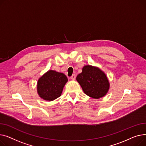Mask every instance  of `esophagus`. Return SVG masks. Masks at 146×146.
Returning <instances> with one entry per match:
<instances>
[{
	"instance_id": "34e87169",
	"label": "esophagus",
	"mask_w": 146,
	"mask_h": 146,
	"mask_svg": "<svg viewBox=\"0 0 146 146\" xmlns=\"http://www.w3.org/2000/svg\"><path fill=\"white\" fill-rule=\"evenodd\" d=\"M70 78H71V80H75V79L76 78V75H75V74H73V75L70 77Z\"/></svg>"
}]
</instances>
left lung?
Segmentation results:
<instances>
[{
  "label": "left lung",
  "instance_id": "left-lung-1",
  "mask_svg": "<svg viewBox=\"0 0 146 146\" xmlns=\"http://www.w3.org/2000/svg\"><path fill=\"white\" fill-rule=\"evenodd\" d=\"M76 80L86 95L96 99L104 96L110 87L106 74L99 68L91 65L84 66Z\"/></svg>",
  "mask_w": 146,
  "mask_h": 146
}]
</instances>
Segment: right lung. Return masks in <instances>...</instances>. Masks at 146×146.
Listing matches in <instances>:
<instances>
[{"mask_svg": "<svg viewBox=\"0 0 146 146\" xmlns=\"http://www.w3.org/2000/svg\"><path fill=\"white\" fill-rule=\"evenodd\" d=\"M67 81L68 78L65 74L50 70L38 80V94L44 100L53 101L61 96L63 88Z\"/></svg>", "mask_w": 146, "mask_h": 146, "instance_id": "obj_1", "label": "right lung"}]
</instances>
